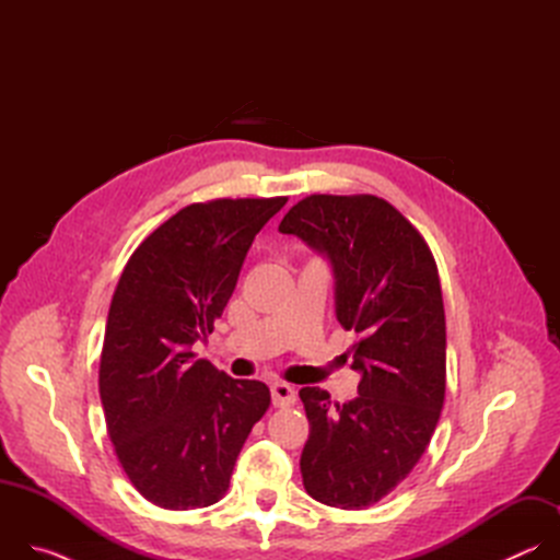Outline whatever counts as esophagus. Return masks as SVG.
Masks as SVG:
<instances>
[{
  "instance_id": "esophagus-1",
  "label": "esophagus",
  "mask_w": 560,
  "mask_h": 560,
  "mask_svg": "<svg viewBox=\"0 0 560 560\" xmlns=\"http://www.w3.org/2000/svg\"><path fill=\"white\" fill-rule=\"evenodd\" d=\"M270 392H272L275 408H290L296 401V389L288 383H275Z\"/></svg>"
}]
</instances>
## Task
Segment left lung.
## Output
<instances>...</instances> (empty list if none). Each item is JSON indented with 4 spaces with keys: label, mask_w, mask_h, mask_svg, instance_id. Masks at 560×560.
<instances>
[{
    "label": "left lung",
    "mask_w": 560,
    "mask_h": 560,
    "mask_svg": "<svg viewBox=\"0 0 560 560\" xmlns=\"http://www.w3.org/2000/svg\"><path fill=\"white\" fill-rule=\"evenodd\" d=\"M335 270L337 318L357 335L359 396L339 406L301 387L310 423L305 492L365 510L415 469L445 401V310L439 268L421 232L374 195H310L279 223Z\"/></svg>",
    "instance_id": "obj_1"
}]
</instances>
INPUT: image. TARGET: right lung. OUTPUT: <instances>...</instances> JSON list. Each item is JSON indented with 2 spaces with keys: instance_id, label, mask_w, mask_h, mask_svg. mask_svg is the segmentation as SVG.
I'll use <instances>...</instances> for the list:
<instances>
[{
  "instance_id": "add662e5",
  "label": "right lung",
  "mask_w": 560,
  "mask_h": 560,
  "mask_svg": "<svg viewBox=\"0 0 560 560\" xmlns=\"http://www.w3.org/2000/svg\"><path fill=\"white\" fill-rule=\"evenodd\" d=\"M288 197L190 203L150 232L115 288L100 363L108 436L135 490L164 510L223 499L261 381L232 378L192 346L214 330L257 232Z\"/></svg>"
}]
</instances>
